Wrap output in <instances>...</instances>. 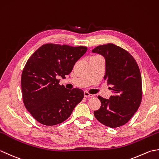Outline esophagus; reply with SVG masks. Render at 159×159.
Listing matches in <instances>:
<instances>
[{
    "label": "esophagus",
    "mask_w": 159,
    "mask_h": 159,
    "mask_svg": "<svg viewBox=\"0 0 159 159\" xmlns=\"http://www.w3.org/2000/svg\"><path fill=\"white\" fill-rule=\"evenodd\" d=\"M84 96H85V97H86V98H93V97H94L93 95H92V94H91L87 92H85V93H84Z\"/></svg>",
    "instance_id": "obj_1"
}]
</instances>
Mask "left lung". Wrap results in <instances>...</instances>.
<instances>
[{"label": "left lung", "mask_w": 159, "mask_h": 159, "mask_svg": "<svg viewBox=\"0 0 159 159\" xmlns=\"http://www.w3.org/2000/svg\"><path fill=\"white\" fill-rule=\"evenodd\" d=\"M93 52L105 58L104 79L113 86L109 100L98 96L100 108L93 112L100 123L110 128L123 126L134 116L142 100L141 75L135 59L127 50L114 43L100 45Z\"/></svg>", "instance_id": "8db88e82"}]
</instances>
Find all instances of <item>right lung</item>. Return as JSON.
<instances>
[{"label":"right lung","instance_id":"right-lung-1","mask_svg":"<svg viewBox=\"0 0 159 159\" xmlns=\"http://www.w3.org/2000/svg\"><path fill=\"white\" fill-rule=\"evenodd\" d=\"M86 46L46 43L28 59L21 76L22 100L26 109L43 125L66 121L84 97L82 89L59 85L74 64L87 51Z\"/></svg>","mask_w":159,"mask_h":159}]
</instances>
